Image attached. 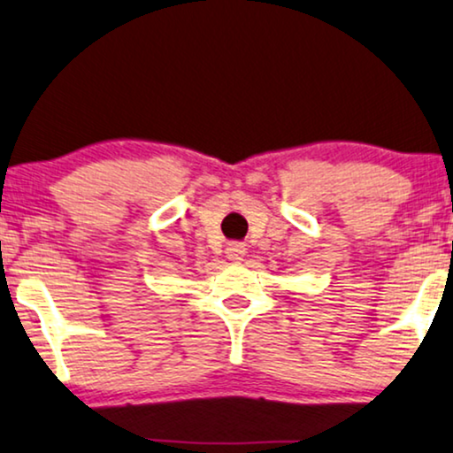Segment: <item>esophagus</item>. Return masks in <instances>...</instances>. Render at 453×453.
Masks as SVG:
<instances>
[{
	"label": "esophagus",
	"instance_id": "1",
	"mask_svg": "<svg viewBox=\"0 0 453 453\" xmlns=\"http://www.w3.org/2000/svg\"><path fill=\"white\" fill-rule=\"evenodd\" d=\"M244 253H246V249L242 244H230V246H227V250H226V257L232 263H240L244 259Z\"/></svg>",
	"mask_w": 453,
	"mask_h": 453
}]
</instances>
